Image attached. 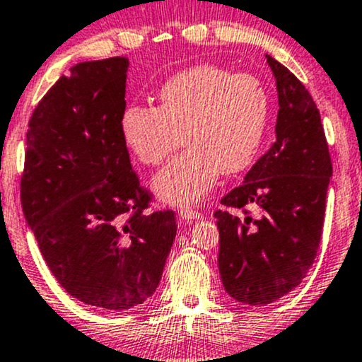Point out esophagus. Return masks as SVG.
I'll list each match as a JSON object with an SVG mask.
<instances>
[{
	"label": "esophagus",
	"instance_id": "1",
	"mask_svg": "<svg viewBox=\"0 0 362 362\" xmlns=\"http://www.w3.org/2000/svg\"><path fill=\"white\" fill-rule=\"evenodd\" d=\"M180 217L182 221H198V218L202 217V214L198 212V210H193V209H181L180 210Z\"/></svg>",
	"mask_w": 362,
	"mask_h": 362
}]
</instances>
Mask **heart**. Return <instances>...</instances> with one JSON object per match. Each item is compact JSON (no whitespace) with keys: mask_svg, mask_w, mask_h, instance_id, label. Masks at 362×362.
<instances>
[{"mask_svg":"<svg viewBox=\"0 0 362 362\" xmlns=\"http://www.w3.org/2000/svg\"><path fill=\"white\" fill-rule=\"evenodd\" d=\"M157 99V107L127 105L119 133L145 165L164 164L182 136L188 148L153 180L162 202L193 205L221 173H239L253 162L269 117V97L257 76L197 64L165 80Z\"/></svg>","mask_w":362,"mask_h":362,"instance_id":"heart-1","label":"heart"}]
</instances>
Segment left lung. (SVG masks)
Returning a JSON list of instances; mask_svg holds the SVG:
<instances>
[{"instance_id": "obj_1", "label": "left lung", "mask_w": 362, "mask_h": 362, "mask_svg": "<svg viewBox=\"0 0 362 362\" xmlns=\"http://www.w3.org/2000/svg\"><path fill=\"white\" fill-rule=\"evenodd\" d=\"M277 82V140L222 198L218 270L230 298L263 306L306 277L318 253L332 159L315 100L294 73L267 54ZM230 209H241L238 218ZM255 214H251L250 210Z\"/></svg>"}]
</instances>
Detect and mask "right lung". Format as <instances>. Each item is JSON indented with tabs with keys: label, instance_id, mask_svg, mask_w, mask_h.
Wrapping results in <instances>:
<instances>
[{
	"label": "right lung",
	"instance_id": "obj_1",
	"mask_svg": "<svg viewBox=\"0 0 362 362\" xmlns=\"http://www.w3.org/2000/svg\"><path fill=\"white\" fill-rule=\"evenodd\" d=\"M127 58L85 61L40 99L28 121L20 200L59 286L123 311L159 286L176 238L173 210L148 214L119 133Z\"/></svg>",
	"mask_w": 362,
	"mask_h": 362
}]
</instances>
